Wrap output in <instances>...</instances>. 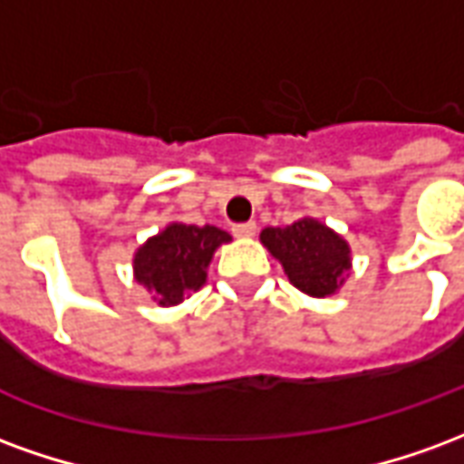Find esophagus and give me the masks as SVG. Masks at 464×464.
<instances>
[{"label": "esophagus", "instance_id": "obj_1", "mask_svg": "<svg viewBox=\"0 0 464 464\" xmlns=\"http://www.w3.org/2000/svg\"><path fill=\"white\" fill-rule=\"evenodd\" d=\"M256 231H258L256 221L236 223V226H233V236H236V238H253V236H256Z\"/></svg>", "mask_w": 464, "mask_h": 464}]
</instances>
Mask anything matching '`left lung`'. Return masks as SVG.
Masks as SVG:
<instances>
[{
  "label": "left lung",
  "instance_id": "8db88e82",
  "mask_svg": "<svg viewBox=\"0 0 464 464\" xmlns=\"http://www.w3.org/2000/svg\"><path fill=\"white\" fill-rule=\"evenodd\" d=\"M261 241L273 258L281 261L288 281L313 298L333 295L350 271V246L315 218L263 228Z\"/></svg>",
  "mask_w": 464,
  "mask_h": 464
}]
</instances>
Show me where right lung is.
<instances>
[{
  "instance_id": "add662e5",
  "label": "right lung",
  "mask_w": 464,
  "mask_h": 464,
  "mask_svg": "<svg viewBox=\"0 0 464 464\" xmlns=\"http://www.w3.org/2000/svg\"><path fill=\"white\" fill-rule=\"evenodd\" d=\"M231 236L216 226L171 223L133 256V278L153 293L159 305H179L206 283V268Z\"/></svg>"
}]
</instances>
